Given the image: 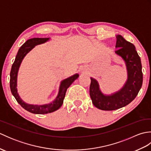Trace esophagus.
<instances>
[{"mask_svg": "<svg viewBox=\"0 0 151 151\" xmlns=\"http://www.w3.org/2000/svg\"><path fill=\"white\" fill-rule=\"evenodd\" d=\"M80 71H81V73H85V70L84 69V68H81V70H80Z\"/></svg>", "mask_w": 151, "mask_h": 151, "instance_id": "34e87169", "label": "esophagus"}]
</instances>
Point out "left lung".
Returning a JSON list of instances; mask_svg holds the SVG:
<instances>
[{
	"instance_id": "8db88e82",
	"label": "left lung",
	"mask_w": 151,
	"mask_h": 151,
	"mask_svg": "<svg viewBox=\"0 0 151 151\" xmlns=\"http://www.w3.org/2000/svg\"><path fill=\"white\" fill-rule=\"evenodd\" d=\"M116 38L115 47L118 49L115 52L125 63L127 81L119 91L111 95H104L101 91L98 82L91 77L89 95L93 105L102 110H115L130 103L138 94L143 83L142 62L135 46L121 35H117Z\"/></svg>"
}]
</instances>
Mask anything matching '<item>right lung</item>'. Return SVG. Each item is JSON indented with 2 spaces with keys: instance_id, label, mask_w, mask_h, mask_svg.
I'll list each match as a JSON object with an SVG mask.
<instances>
[{
  "instance_id": "add662e5",
  "label": "right lung",
  "mask_w": 151,
  "mask_h": 151,
  "mask_svg": "<svg viewBox=\"0 0 151 151\" xmlns=\"http://www.w3.org/2000/svg\"><path fill=\"white\" fill-rule=\"evenodd\" d=\"M50 40V38H39L35 37L32 38L27 40L19 49L17 56L15 61L12 66V69L10 72V81H9V86L12 95L15 98L16 101L21 106L28 111L32 114H45L53 112L62 106L63 102V99L65 98V93L67 88L71 85L72 83L77 79L79 76L78 73L70 76V77L64 79L60 83L58 94L56 98L49 104H46L43 105H34L26 103L21 99L20 96L17 93V75L19 67L21 65L22 60L24 59L25 56L33 49V48L37 45L47 42Z\"/></svg>"
}]
</instances>
